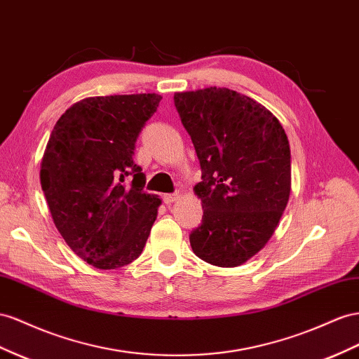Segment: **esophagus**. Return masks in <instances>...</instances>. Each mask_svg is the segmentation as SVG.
<instances>
[{"instance_id": "esophagus-1", "label": "esophagus", "mask_w": 359, "mask_h": 359, "mask_svg": "<svg viewBox=\"0 0 359 359\" xmlns=\"http://www.w3.org/2000/svg\"><path fill=\"white\" fill-rule=\"evenodd\" d=\"M180 196H181L180 191H177V193H166V195H163V201H164V203H172V202H175Z\"/></svg>"}]
</instances>
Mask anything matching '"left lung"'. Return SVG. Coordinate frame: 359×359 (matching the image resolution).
Instances as JSON below:
<instances>
[{
	"instance_id": "8db88e82",
	"label": "left lung",
	"mask_w": 359,
	"mask_h": 359,
	"mask_svg": "<svg viewBox=\"0 0 359 359\" xmlns=\"http://www.w3.org/2000/svg\"><path fill=\"white\" fill-rule=\"evenodd\" d=\"M173 100L202 169L193 190L203 216L191 249L212 266H241L266 246L287 207V134L264 105L226 87L177 92Z\"/></svg>"
}]
</instances>
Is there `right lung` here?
<instances>
[{
    "label": "right lung",
    "mask_w": 359,
    "mask_h": 359,
    "mask_svg": "<svg viewBox=\"0 0 359 359\" xmlns=\"http://www.w3.org/2000/svg\"><path fill=\"white\" fill-rule=\"evenodd\" d=\"M160 101L157 93L90 96L60 116L46 143L41 184L54 225L96 269L133 263L157 219L161 199L143 191L147 177L133 156Z\"/></svg>",
    "instance_id": "1"
}]
</instances>
